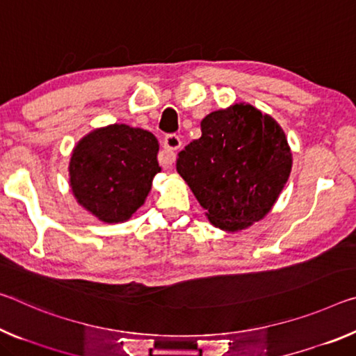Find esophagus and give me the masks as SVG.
<instances>
[{
    "mask_svg": "<svg viewBox=\"0 0 356 356\" xmlns=\"http://www.w3.org/2000/svg\"><path fill=\"white\" fill-rule=\"evenodd\" d=\"M182 140L177 134H168L163 140V147H165V156H163V165H172L176 161V150L180 149Z\"/></svg>",
    "mask_w": 356,
    "mask_h": 356,
    "instance_id": "obj_1",
    "label": "esophagus"
}]
</instances>
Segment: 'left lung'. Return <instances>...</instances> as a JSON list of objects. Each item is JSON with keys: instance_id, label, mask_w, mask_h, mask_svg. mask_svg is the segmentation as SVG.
<instances>
[{"instance_id": "1", "label": "left lung", "mask_w": 356, "mask_h": 356, "mask_svg": "<svg viewBox=\"0 0 356 356\" xmlns=\"http://www.w3.org/2000/svg\"><path fill=\"white\" fill-rule=\"evenodd\" d=\"M284 129L252 104L236 103L201 120V138L179 154L180 174L213 227L241 231L269 213L290 177Z\"/></svg>"}]
</instances>
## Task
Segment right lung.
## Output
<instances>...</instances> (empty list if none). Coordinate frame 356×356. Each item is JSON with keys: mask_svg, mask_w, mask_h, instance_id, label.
I'll list each match as a JSON object with an SVG mask.
<instances>
[{"mask_svg": "<svg viewBox=\"0 0 356 356\" xmlns=\"http://www.w3.org/2000/svg\"><path fill=\"white\" fill-rule=\"evenodd\" d=\"M156 138L125 123L86 134L70 158V187L76 201L104 223H122L144 204L158 165Z\"/></svg>", "mask_w": 356, "mask_h": 356, "instance_id": "add662e5", "label": "right lung"}]
</instances>
